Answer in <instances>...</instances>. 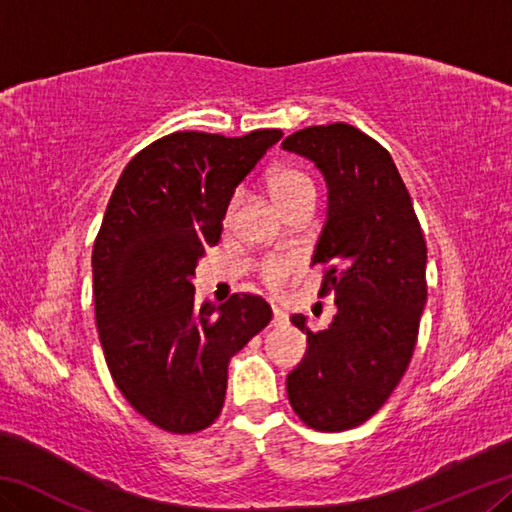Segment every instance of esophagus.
Listing matches in <instances>:
<instances>
[{
  "label": "esophagus",
  "mask_w": 512,
  "mask_h": 512,
  "mask_svg": "<svg viewBox=\"0 0 512 512\" xmlns=\"http://www.w3.org/2000/svg\"><path fill=\"white\" fill-rule=\"evenodd\" d=\"M289 320V316H287V311L284 309H280V307H273V325L277 327V325H284Z\"/></svg>",
  "instance_id": "1"
}]
</instances>
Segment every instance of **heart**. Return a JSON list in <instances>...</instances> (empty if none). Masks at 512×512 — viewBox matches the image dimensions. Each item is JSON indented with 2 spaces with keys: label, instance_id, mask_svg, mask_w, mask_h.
<instances>
[{
  "label": "heart",
  "instance_id": "1",
  "mask_svg": "<svg viewBox=\"0 0 512 512\" xmlns=\"http://www.w3.org/2000/svg\"><path fill=\"white\" fill-rule=\"evenodd\" d=\"M266 187L271 192L273 201L287 214L300 210V207H311L314 210L318 189L316 180L307 171L291 167V164H282V167L268 171ZM237 205L239 194H232L228 203H225V221H230L235 216ZM255 273L268 289L277 291L284 284H289L291 277L300 273V259L296 255H266L255 264Z\"/></svg>",
  "mask_w": 512,
  "mask_h": 512
}]
</instances>
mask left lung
<instances>
[{
    "label": "left lung",
    "instance_id": "obj_1",
    "mask_svg": "<svg viewBox=\"0 0 512 512\" xmlns=\"http://www.w3.org/2000/svg\"><path fill=\"white\" fill-rule=\"evenodd\" d=\"M316 162L329 187V212L314 262L318 296L336 316L307 334V352L289 372L291 409L316 431H345L372 418L409 368L427 302V241L411 194L384 146L343 121L307 126L282 142Z\"/></svg>",
    "mask_w": 512,
    "mask_h": 512
}]
</instances>
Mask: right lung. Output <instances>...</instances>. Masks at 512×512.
Returning a JSON list of instances; mask_svg holds the SVG:
<instances>
[{
    "mask_svg": "<svg viewBox=\"0 0 512 512\" xmlns=\"http://www.w3.org/2000/svg\"><path fill=\"white\" fill-rule=\"evenodd\" d=\"M280 137V128L164 135L126 164L110 196L92 250L99 341L121 395L162 431L210 427L230 359L271 323L253 293L198 309L192 277L219 244L228 198Z\"/></svg>",
    "mask_w": 512,
    "mask_h": 512,
    "instance_id": "1",
    "label": "right lung"
}]
</instances>
